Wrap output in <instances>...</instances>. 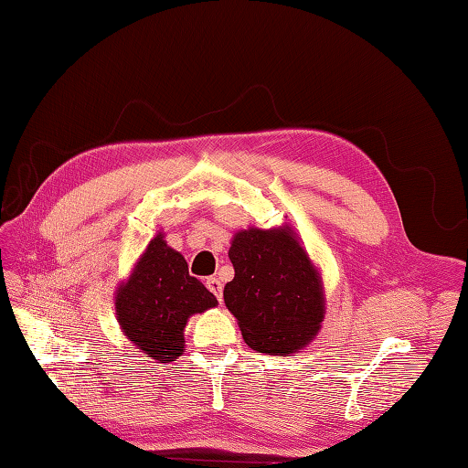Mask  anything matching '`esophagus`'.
<instances>
[{
  "instance_id": "esophagus-1",
  "label": "esophagus",
  "mask_w": 468,
  "mask_h": 468,
  "mask_svg": "<svg viewBox=\"0 0 468 468\" xmlns=\"http://www.w3.org/2000/svg\"><path fill=\"white\" fill-rule=\"evenodd\" d=\"M205 285H207V289L217 297V301H219V303L223 301V285H221L219 279H217V277H209L207 283H205Z\"/></svg>"
}]
</instances>
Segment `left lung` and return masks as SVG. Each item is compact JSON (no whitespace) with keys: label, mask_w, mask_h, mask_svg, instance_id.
Returning <instances> with one entry per match:
<instances>
[{"label":"left lung","mask_w":468,"mask_h":468,"mask_svg":"<svg viewBox=\"0 0 468 468\" xmlns=\"http://www.w3.org/2000/svg\"><path fill=\"white\" fill-rule=\"evenodd\" d=\"M233 281L223 299L245 343L259 353L289 355L305 346L323 321V287L291 229H247L233 237Z\"/></svg>","instance_id":"8db88e82"}]
</instances>
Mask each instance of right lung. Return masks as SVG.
<instances>
[{
  "label": "right lung",
  "mask_w": 468,
  "mask_h": 468,
  "mask_svg": "<svg viewBox=\"0 0 468 468\" xmlns=\"http://www.w3.org/2000/svg\"><path fill=\"white\" fill-rule=\"evenodd\" d=\"M217 305L199 279L189 275L187 261L157 235L141 255L132 277L115 297L117 321L145 355L173 361L185 351V323L195 313Z\"/></svg>",
  "instance_id": "obj_1"
}]
</instances>
